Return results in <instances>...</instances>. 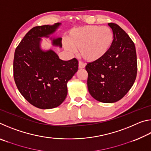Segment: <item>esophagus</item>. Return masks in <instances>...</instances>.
I'll use <instances>...</instances> for the list:
<instances>
[{
  "label": "esophagus",
  "mask_w": 151,
  "mask_h": 151,
  "mask_svg": "<svg viewBox=\"0 0 151 151\" xmlns=\"http://www.w3.org/2000/svg\"><path fill=\"white\" fill-rule=\"evenodd\" d=\"M85 67V64L83 62H82V61H79L78 63V68H83Z\"/></svg>",
  "instance_id": "34e87169"
}]
</instances>
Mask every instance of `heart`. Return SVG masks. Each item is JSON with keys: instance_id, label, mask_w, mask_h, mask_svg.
Returning <instances> with one entry per match:
<instances>
[{"instance_id": "obj_1", "label": "heart", "mask_w": 151, "mask_h": 151, "mask_svg": "<svg viewBox=\"0 0 151 151\" xmlns=\"http://www.w3.org/2000/svg\"><path fill=\"white\" fill-rule=\"evenodd\" d=\"M66 47L80 50L85 60L94 61L105 55L113 42V33L106 27L88 26L73 29L67 39Z\"/></svg>"}]
</instances>
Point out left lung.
<instances>
[{
	"label": "left lung",
	"mask_w": 151,
	"mask_h": 151,
	"mask_svg": "<svg viewBox=\"0 0 151 151\" xmlns=\"http://www.w3.org/2000/svg\"><path fill=\"white\" fill-rule=\"evenodd\" d=\"M113 32V42L108 52L100 59L87 63V86L91 95L102 103L121 99L135 81L137 60L135 45L118 24H108Z\"/></svg>",
	"instance_id": "obj_1"
}]
</instances>
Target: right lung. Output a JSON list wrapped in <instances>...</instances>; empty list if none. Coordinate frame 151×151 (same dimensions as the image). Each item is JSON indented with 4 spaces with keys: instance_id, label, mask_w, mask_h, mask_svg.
Masks as SVG:
<instances>
[{
    "instance_id": "obj_1",
    "label": "right lung",
    "mask_w": 151,
    "mask_h": 151,
    "mask_svg": "<svg viewBox=\"0 0 151 151\" xmlns=\"http://www.w3.org/2000/svg\"><path fill=\"white\" fill-rule=\"evenodd\" d=\"M60 23L33 27L28 32L14 52L13 76L19 92L37 108H55L67 95L66 83L78 70L76 58L62 60L52 50L40 48L42 37H48ZM53 45L62 47V39L53 40Z\"/></svg>"
}]
</instances>
